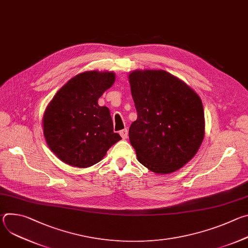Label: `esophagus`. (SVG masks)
<instances>
[{
    "instance_id": "esophagus-1",
    "label": "esophagus",
    "mask_w": 248,
    "mask_h": 248,
    "mask_svg": "<svg viewBox=\"0 0 248 248\" xmlns=\"http://www.w3.org/2000/svg\"><path fill=\"white\" fill-rule=\"evenodd\" d=\"M120 134H121V136H122L123 139H125V138H127V136H128V130H127L126 128H124V129H123V130L120 131Z\"/></svg>"
}]
</instances>
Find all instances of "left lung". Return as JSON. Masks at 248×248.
Wrapping results in <instances>:
<instances>
[{"mask_svg": "<svg viewBox=\"0 0 248 248\" xmlns=\"http://www.w3.org/2000/svg\"><path fill=\"white\" fill-rule=\"evenodd\" d=\"M128 78L137 112L128 134L138 161L160 174L183 168L205 134L200 97L165 70L136 69Z\"/></svg>", "mask_w": 248, "mask_h": 248, "instance_id": "obj_1", "label": "left lung"}]
</instances>
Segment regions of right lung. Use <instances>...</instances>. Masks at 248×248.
<instances>
[{
  "label": "right lung",
  "instance_id": "add662e5",
  "mask_svg": "<svg viewBox=\"0 0 248 248\" xmlns=\"http://www.w3.org/2000/svg\"><path fill=\"white\" fill-rule=\"evenodd\" d=\"M112 72L90 70L69 79L54 96L44 113L46 142L67 165L88 168L100 162L122 139L114 132L110 110L98 99L115 82Z\"/></svg>",
  "mask_w": 248,
  "mask_h": 248
}]
</instances>
